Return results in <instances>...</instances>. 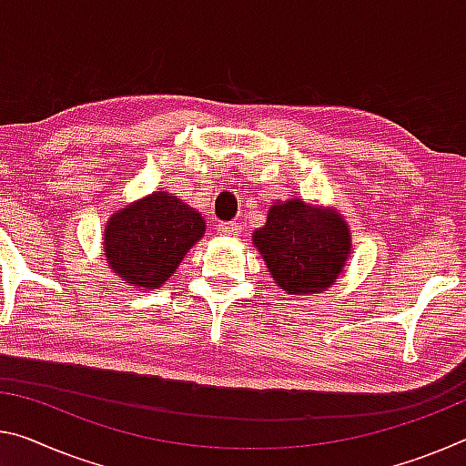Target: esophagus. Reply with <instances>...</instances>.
Here are the masks:
<instances>
[{
	"label": "esophagus",
	"instance_id": "obj_1",
	"mask_svg": "<svg viewBox=\"0 0 466 466\" xmlns=\"http://www.w3.org/2000/svg\"><path fill=\"white\" fill-rule=\"evenodd\" d=\"M218 232L221 236H238L240 234V226L236 221H221L218 226Z\"/></svg>",
	"mask_w": 466,
	"mask_h": 466
}]
</instances>
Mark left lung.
I'll return each mask as SVG.
<instances>
[{"mask_svg":"<svg viewBox=\"0 0 466 466\" xmlns=\"http://www.w3.org/2000/svg\"><path fill=\"white\" fill-rule=\"evenodd\" d=\"M276 284L288 294H317L336 282L350 257V230L336 209L290 198L269 207L253 232Z\"/></svg>","mask_w":466,"mask_h":466,"instance_id":"left-lung-1","label":"left lung"}]
</instances>
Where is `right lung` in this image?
<instances>
[{
	"instance_id": "add662e5",
	"label": "right lung",
	"mask_w": 466,
	"mask_h": 466,
	"mask_svg": "<svg viewBox=\"0 0 466 466\" xmlns=\"http://www.w3.org/2000/svg\"><path fill=\"white\" fill-rule=\"evenodd\" d=\"M205 234V219L178 197L157 190L122 207L103 232L106 261L124 282L157 290Z\"/></svg>"
}]
</instances>
